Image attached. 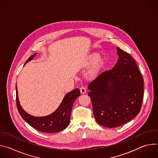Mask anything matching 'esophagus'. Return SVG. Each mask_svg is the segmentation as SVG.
<instances>
[{
  "mask_svg": "<svg viewBox=\"0 0 158 158\" xmlns=\"http://www.w3.org/2000/svg\"><path fill=\"white\" fill-rule=\"evenodd\" d=\"M80 91H81V94H84V93H86V88L85 87H84V86H82V87H81V88H80Z\"/></svg>",
  "mask_w": 158,
  "mask_h": 158,
  "instance_id": "1",
  "label": "esophagus"
}]
</instances>
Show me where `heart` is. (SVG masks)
Returning <instances> with one entry per match:
<instances>
[{
    "label": "heart",
    "mask_w": 158,
    "mask_h": 158,
    "mask_svg": "<svg viewBox=\"0 0 158 158\" xmlns=\"http://www.w3.org/2000/svg\"><path fill=\"white\" fill-rule=\"evenodd\" d=\"M97 59H98V57H97V56H94L93 57V59H94V60H97Z\"/></svg>",
    "instance_id": "b5f03b06"
}]
</instances>
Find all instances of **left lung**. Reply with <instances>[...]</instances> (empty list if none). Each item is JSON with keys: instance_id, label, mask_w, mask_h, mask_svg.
<instances>
[{"instance_id": "1", "label": "left lung", "mask_w": 158, "mask_h": 158, "mask_svg": "<svg viewBox=\"0 0 158 158\" xmlns=\"http://www.w3.org/2000/svg\"><path fill=\"white\" fill-rule=\"evenodd\" d=\"M119 56L111 69L100 74L88 85L94 118L100 125L116 127L136 117L141 110L144 81L136 62L117 48Z\"/></svg>"}]
</instances>
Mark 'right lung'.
<instances>
[{"label": "right lung", "mask_w": 158, "mask_h": 158, "mask_svg": "<svg viewBox=\"0 0 158 158\" xmlns=\"http://www.w3.org/2000/svg\"><path fill=\"white\" fill-rule=\"evenodd\" d=\"M36 54L35 53L32 55L25 64L32 60ZM80 94L79 89L76 88L65 96L61 104L53 113L44 117H35L27 113L20 105L16 86V104L20 115L31 126L41 132L53 133L61 131L68 126L74 102Z\"/></svg>", "instance_id": "1"}]
</instances>
